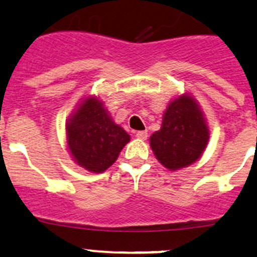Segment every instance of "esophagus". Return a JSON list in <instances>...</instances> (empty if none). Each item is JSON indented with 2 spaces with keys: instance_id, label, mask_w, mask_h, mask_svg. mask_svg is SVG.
Returning <instances> with one entry per match:
<instances>
[{
  "instance_id": "esophagus-1",
  "label": "esophagus",
  "mask_w": 257,
  "mask_h": 257,
  "mask_svg": "<svg viewBox=\"0 0 257 257\" xmlns=\"http://www.w3.org/2000/svg\"><path fill=\"white\" fill-rule=\"evenodd\" d=\"M147 136H148V134H147V131H139L136 134V137L139 140H146L147 139Z\"/></svg>"
}]
</instances>
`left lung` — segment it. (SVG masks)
<instances>
[{"mask_svg": "<svg viewBox=\"0 0 257 257\" xmlns=\"http://www.w3.org/2000/svg\"><path fill=\"white\" fill-rule=\"evenodd\" d=\"M209 137L207 118L197 99L182 94L168 104L161 128L150 137V146L163 167L177 171L202 157Z\"/></svg>", "mask_w": 257, "mask_h": 257, "instance_id": "1", "label": "left lung"}]
</instances>
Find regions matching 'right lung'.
Masks as SVG:
<instances>
[{"instance_id": "1", "label": "right lung", "mask_w": 257, "mask_h": 257, "mask_svg": "<svg viewBox=\"0 0 257 257\" xmlns=\"http://www.w3.org/2000/svg\"><path fill=\"white\" fill-rule=\"evenodd\" d=\"M65 137L74 162L91 173L111 167L130 142V135L115 123L95 95L83 97L76 105L65 123Z\"/></svg>"}]
</instances>
